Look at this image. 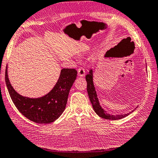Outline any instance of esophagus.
Wrapping results in <instances>:
<instances>
[{
    "label": "esophagus",
    "instance_id": "esophagus-1",
    "mask_svg": "<svg viewBox=\"0 0 158 158\" xmlns=\"http://www.w3.org/2000/svg\"><path fill=\"white\" fill-rule=\"evenodd\" d=\"M85 69H83V67H79V69H78V74H79V75L80 76V77H83L85 75Z\"/></svg>",
    "mask_w": 158,
    "mask_h": 158
}]
</instances>
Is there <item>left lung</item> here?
<instances>
[{"instance_id": "left-lung-1", "label": "left lung", "mask_w": 158, "mask_h": 158, "mask_svg": "<svg viewBox=\"0 0 158 158\" xmlns=\"http://www.w3.org/2000/svg\"><path fill=\"white\" fill-rule=\"evenodd\" d=\"M92 76L93 75H92V70H89L88 75H85V79H86V81H87V92L88 94L89 101L91 102L94 112L97 113V115L101 117V118L107 119V120H118V119L125 118V117H126L127 116H128L129 114L131 113L130 112L126 114L114 116V115H110V114H108L103 109H102L99 105V102H98V100L97 93H96L95 88L93 84V81H92Z\"/></svg>"}]
</instances>
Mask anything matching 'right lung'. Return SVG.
<instances>
[{
    "label": "right lung",
    "mask_w": 158,
    "mask_h": 158,
    "mask_svg": "<svg viewBox=\"0 0 158 158\" xmlns=\"http://www.w3.org/2000/svg\"><path fill=\"white\" fill-rule=\"evenodd\" d=\"M77 75V71L75 69H63L53 89L39 98L22 97L14 90L8 79L7 66L5 70V82L12 101L23 115L38 124H48L55 121L63 113Z\"/></svg>",
    "instance_id": "obj_1"
}]
</instances>
